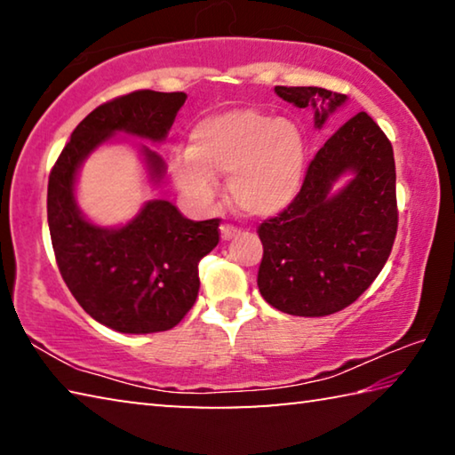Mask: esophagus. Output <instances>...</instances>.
<instances>
[{"label":"esophagus","instance_id":"obj_1","mask_svg":"<svg viewBox=\"0 0 455 455\" xmlns=\"http://www.w3.org/2000/svg\"><path fill=\"white\" fill-rule=\"evenodd\" d=\"M236 236V228L235 227H228V225H222L220 227V238L222 241H230V238H235Z\"/></svg>","mask_w":455,"mask_h":455}]
</instances>
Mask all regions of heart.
Segmentation results:
<instances>
[{
    "label": "heart",
    "mask_w": 455,
    "mask_h": 455,
    "mask_svg": "<svg viewBox=\"0 0 455 455\" xmlns=\"http://www.w3.org/2000/svg\"><path fill=\"white\" fill-rule=\"evenodd\" d=\"M305 168L301 128L252 108L200 120L190 130L188 150L171 158L172 180L190 203L209 206L214 176H228L230 204L251 219L287 211L303 188Z\"/></svg>",
    "instance_id": "heart-1"
}]
</instances>
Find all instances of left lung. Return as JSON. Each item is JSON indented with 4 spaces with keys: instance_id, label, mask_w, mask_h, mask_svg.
I'll return each instance as SVG.
<instances>
[{
    "instance_id": "left-lung-1",
    "label": "left lung",
    "mask_w": 455,
    "mask_h": 455,
    "mask_svg": "<svg viewBox=\"0 0 455 455\" xmlns=\"http://www.w3.org/2000/svg\"><path fill=\"white\" fill-rule=\"evenodd\" d=\"M275 92L297 108L311 106L319 130L347 102L345 94L325 88L275 86ZM343 175L350 180L335 189ZM395 233L394 148L373 118L359 112L315 154L295 203L259 227L260 295L297 317L341 311L381 273Z\"/></svg>"
}]
</instances>
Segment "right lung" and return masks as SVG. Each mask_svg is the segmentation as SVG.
<instances>
[{"instance_id": "obj_1", "label": "right lung", "mask_w": 455, "mask_h": 455, "mask_svg": "<svg viewBox=\"0 0 455 455\" xmlns=\"http://www.w3.org/2000/svg\"><path fill=\"white\" fill-rule=\"evenodd\" d=\"M184 102V92L138 90L98 106L76 126L50 174L48 225L61 279L92 319L118 333L179 325L198 297V263L219 244L220 220L195 222L156 198L126 225L100 227L80 211L76 180L84 160L116 134L164 142ZM140 154L148 180L158 184L163 156L144 144Z\"/></svg>"}]
</instances>
